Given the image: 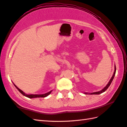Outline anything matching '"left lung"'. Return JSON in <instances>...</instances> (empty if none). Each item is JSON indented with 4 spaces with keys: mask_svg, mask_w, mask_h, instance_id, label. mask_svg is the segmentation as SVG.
Masks as SVG:
<instances>
[{
    "mask_svg": "<svg viewBox=\"0 0 127 127\" xmlns=\"http://www.w3.org/2000/svg\"><path fill=\"white\" fill-rule=\"evenodd\" d=\"M116 66H115V71H114V75H113V76H112L111 79H110V81H109V83H108V84L107 85V86H106V87H105L104 88L102 89V90L101 91H99V92H96L91 93H90V94H101V93H102L104 92H105V91H106L107 88H108V87H109L110 85H111V82H112V80H113V79H114V78L115 75V73H116ZM85 94H87V93H85Z\"/></svg>",
    "mask_w": 127,
    "mask_h": 127,
    "instance_id": "1",
    "label": "left lung"
}]
</instances>
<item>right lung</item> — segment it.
I'll return each instance as SVG.
<instances>
[{
	"label": "right lung",
	"instance_id": "obj_1",
	"mask_svg": "<svg viewBox=\"0 0 127 127\" xmlns=\"http://www.w3.org/2000/svg\"><path fill=\"white\" fill-rule=\"evenodd\" d=\"M14 86L16 87V88L17 89V90L19 91V92L21 93L22 94V95H23L24 96H26L27 97H28V98H45V97L48 96L49 94L51 93V92H52V91L49 92H48L47 93H45V94H25V93L23 92L22 91H21L20 89H19L17 86H16L15 84Z\"/></svg>",
	"mask_w": 127,
	"mask_h": 127
}]
</instances>
